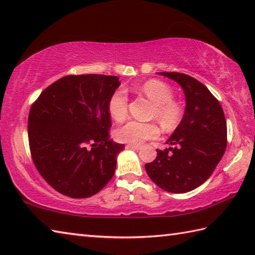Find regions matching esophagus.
<instances>
[{
    "instance_id": "34e87169",
    "label": "esophagus",
    "mask_w": 255,
    "mask_h": 255,
    "mask_svg": "<svg viewBox=\"0 0 255 255\" xmlns=\"http://www.w3.org/2000/svg\"><path fill=\"white\" fill-rule=\"evenodd\" d=\"M126 148L127 149H133V150H138V149H140V146H139V144L128 143V144H126Z\"/></svg>"
}]
</instances>
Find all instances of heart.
I'll return each mask as SVG.
<instances>
[{"instance_id":"1","label":"heart","mask_w":255,"mask_h":255,"mask_svg":"<svg viewBox=\"0 0 255 255\" xmlns=\"http://www.w3.org/2000/svg\"><path fill=\"white\" fill-rule=\"evenodd\" d=\"M140 92L154 104L153 116L164 129L172 130L178 126L182 116V111L180 105L172 101V92L168 85L158 79H151L141 85ZM108 109L115 121L122 122L126 118L128 97L125 89L119 88L112 95ZM158 134L159 129L154 124L130 121L119 127L115 136L121 142L139 144L147 139L156 138Z\"/></svg>"}]
</instances>
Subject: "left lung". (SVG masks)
I'll return each mask as SVG.
<instances>
[{
	"instance_id": "obj_1",
	"label": "left lung",
	"mask_w": 255,
	"mask_h": 255,
	"mask_svg": "<svg viewBox=\"0 0 255 255\" xmlns=\"http://www.w3.org/2000/svg\"><path fill=\"white\" fill-rule=\"evenodd\" d=\"M180 85L186 108L180 124L146 163L149 178L162 190L186 193L208 180L227 148V122L223 109L211 92L196 78L181 73H158Z\"/></svg>"
}]
</instances>
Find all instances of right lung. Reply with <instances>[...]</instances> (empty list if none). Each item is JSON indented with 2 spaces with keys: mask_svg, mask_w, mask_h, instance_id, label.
<instances>
[{
  "mask_svg": "<svg viewBox=\"0 0 255 255\" xmlns=\"http://www.w3.org/2000/svg\"><path fill=\"white\" fill-rule=\"evenodd\" d=\"M117 76L87 74L53 83L33 104L28 141L35 167L49 186L71 198L101 191L125 146L109 139L108 104Z\"/></svg>",
  "mask_w": 255,
  "mask_h": 255,
  "instance_id": "1",
  "label": "right lung"
}]
</instances>
